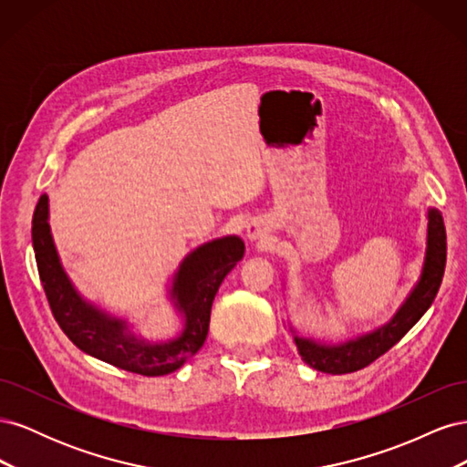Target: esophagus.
Masks as SVG:
<instances>
[{
  "mask_svg": "<svg viewBox=\"0 0 467 467\" xmlns=\"http://www.w3.org/2000/svg\"><path fill=\"white\" fill-rule=\"evenodd\" d=\"M245 234H247V237L251 239V242H263V239L268 235L266 228H265V225H263L261 222H251V223L247 225Z\"/></svg>",
  "mask_w": 467,
  "mask_h": 467,
  "instance_id": "34e87169",
  "label": "esophagus"
}]
</instances>
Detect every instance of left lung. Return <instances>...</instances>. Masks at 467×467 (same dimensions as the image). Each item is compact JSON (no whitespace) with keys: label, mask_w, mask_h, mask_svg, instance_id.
Listing matches in <instances>:
<instances>
[{"label":"left lung","mask_w":467,"mask_h":467,"mask_svg":"<svg viewBox=\"0 0 467 467\" xmlns=\"http://www.w3.org/2000/svg\"><path fill=\"white\" fill-rule=\"evenodd\" d=\"M446 266V230L442 214L436 208H429V225H427V251L422 271L413 290L409 292L405 302L400 306L393 317L374 329L372 333L350 338L345 343L327 345L314 341L309 337H300L294 333V343L298 347L300 357L312 368L327 374H348L357 372L364 366L372 364L376 358L400 343L403 335L425 316L427 309L436 298L441 288Z\"/></svg>","instance_id":"8db88e82"}]
</instances>
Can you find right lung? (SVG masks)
I'll use <instances>...</instances> for the list:
<instances>
[{"label": "right lung", "mask_w": 467, "mask_h": 467, "mask_svg": "<svg viewBox=\"0 0 467 467\" xmlns=\"http://www.w3.org/2000/svg\"><path fill=\"white\" fill-rule=\"evenodd\" d=\"M33 249L38 276L60 329L78 348L126 372L165 376L179 370L204 345L214 296L232 268L244 259L245 244L225 235L196 247L179 265L169 290L182 316V331L171 341L150 343L129 323L83 300L67 278L48 223V196L42 194L33 214Z\"/></svg>", "instance_id": "1"}]
</instances>
